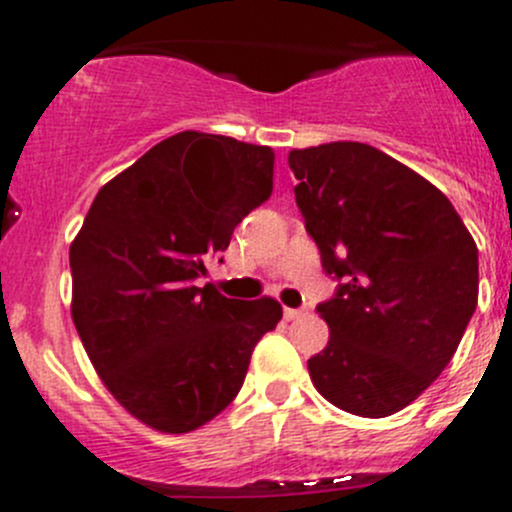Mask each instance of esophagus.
I'll return each mask as SVG.
<instances>
[{
    "label": "esophagus",
    "instance_id": "esophagus-1",
    "mask_svg": "<svg viewBox=\"0 0 512 512\" xmlns=\"http://www.w3.org/2000/svg\"><path fill=\"white\" fill-rule=\"evenodd\" d=\"M305 315H307L305 307H300V310H295V307H285V320H300V317Z\"/></svg>",
    "mask_w": 512,
    "mask_h": 512
}]
</instances>
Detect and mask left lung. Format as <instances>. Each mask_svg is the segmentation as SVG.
I'll use <instances>...</instances> for the list:
<instances>
[{"label":"left lung","instance_id":"obj_1","mask_svg":"<svg viewBox=\"0 0 512 512\" xmlns=\"http://www.w3.org/2000/svg\"><path fill=\"white\" fill-rule=\"evenodd\" d=\"M295 200L337 292L307 360L325 400L388 418L433 385L478 305V247L448 197L362 142L292 150Z\"/></svg>","mask_w":512,"mask_h":512}]
</instances>
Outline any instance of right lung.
Listing matches in <instances>:
<instances>
[{"mask_svg":"<svg viewBox=\"0 0 512 512\" xmlns=\"http://www.w3.org/2000/svg\"><path fill=\"white\" fill-rule=\"evenodd\" d=\"M272 167L270 147L172 135L97 192L69 247L79 340L114 400L160 433L220 415L280 322L272 297L242 302L195 285L272 195Z\"/></svg>","mask_w":512,"mask_h":512,"instance_id":"add662e5","label":"right lung"}]
</instances>
